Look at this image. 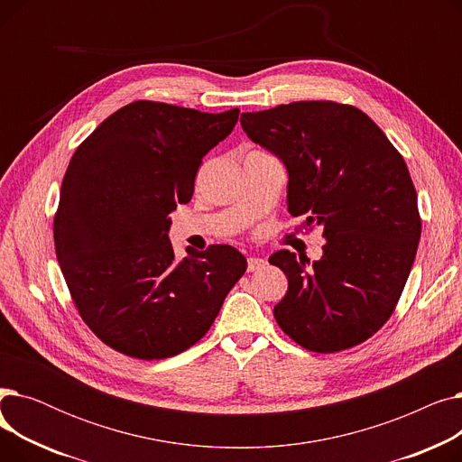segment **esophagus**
<instances>
[{"instance_id": "obj_1", "label": "esophagus", "mask_w": 462, "mask_h": 462, "mask_svg": "<svg viewBox=\"0 0 462 462\" xmlns=\"http://www.w3.org/2000/svg\"><path fill=\"white\" fill-rule=\"evenodd\" d=\"M265 263H268V262H265L263 258H247V270L249 272H258V270H262V268H265Z\"/></svg>"}]
</instances>
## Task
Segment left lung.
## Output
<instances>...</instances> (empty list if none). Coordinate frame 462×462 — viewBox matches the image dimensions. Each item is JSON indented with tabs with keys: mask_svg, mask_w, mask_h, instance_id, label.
Instances as JSON below:
<instances>
[{
	"mask_svg": "<svg viewBox=\"0 0 462 462\" xmlns=\"http://www.w3.org/2000/svg\"><path fill=\"white\" fill-rule=\"evenodd\" d=\"M241 127L288 170V211L324 226L320 260L270 256L288 279L273 314L319 354L373 337L395 310L414 263L421 218L402 155L356 106L298 101L241 114Z\"/></svg>",
	"mask_w": 462,
	"mask_h": 462,
	"instance_id": "8db88e82",
	"label": "left lung"
}]
</instances>
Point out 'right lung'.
Returning <instances> with one entry per match:
<instances>
[{
	"mask_svg": "<svg viewBox=\"0 0 462 462\" xmlns=\"http://www.w3.org/2000/svg\"><path fill=\"white\" fill-rule=\"evenodd\" d=\"M237 116L134 101L72 155L54 217L56 256L82 320L110 348L148 361L181 354L245 273V256L230 245L176 262L168 239V213L190 200L202 157Z\"/></svg>",
	"mask_w": 462,
	"mask_h": 462,
	"instance_id": "right-lung-1",
	"label": "right lung"
}]
</instances>
